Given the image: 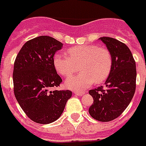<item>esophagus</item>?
Instances as JSON below:
<instances>
[{
	"label": "esophagus",
	"mask_w": 146,
	"mask_h": 146,
	"mask_svg": "<svg viewBox=\"0 0 146 146\" xmlns=\"http://www.w3.org/2000/svg\"><path fill=\"white\" fill-rule=\"evenodd\" d=\"M74 94H76V95H78V96H82L84 94H85V92H77V91H76V92H74Z\"/></svg>",
	"instance_id": "34e87169"
}]
</instances>
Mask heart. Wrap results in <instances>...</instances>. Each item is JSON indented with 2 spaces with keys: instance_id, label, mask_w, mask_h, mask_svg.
Wrapping results in <instances>:
<instances>
[{
  "instance_id": "heart-1",
  "label": "heart",
  "mask_w": 146,
  "mask_h": 146,
  "mask_svg": "<svg viewBox=\"0 0 146 146\" xmlns=\"http://www.w3.org/2000/svg\"><path fill=\"white\" fill-rule=\"evenodd\" d=\"M67 54H56L53 61L57 72L64 77L73 75L80 66L82 73L70 77L65 82L70 89L83 91L94 82L102 83L111 72L112 55L104 47L80 45L69 48Z\"/></svg>"
}]
</instances>
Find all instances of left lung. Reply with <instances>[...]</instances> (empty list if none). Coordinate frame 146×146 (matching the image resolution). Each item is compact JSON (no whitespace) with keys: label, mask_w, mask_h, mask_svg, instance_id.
I'll return each mask as SVG.
<instances>
[{"label":"left lung","mask_w":146,"mask_h":146,"mask_svg":"<svg viewBox=\"0 0 146 146\" xmlns=\"http://www.w3.org/2000/svg\"><path fill=\"white\" fill-rule=\"evenodd\" d=\"M112 55L110 75L103 86L90 90L94 99L88 112L96 120L106 122L117 118L131 103L136 90V62L126 45L112 37L99 38Z\"/></svg>","instance_id":"1"}]
</instances>
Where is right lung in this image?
<instances>
[{
    "mask_svg": "<svg viewBox=\"0 0 146 146\" xmlns=\"http://www.w3.org/2000/svg\"><path fill=\"white\" fill-rule=\"evenodd\" d=\"M63 44L53 37L40 36L26 42L14 62V94L25 113L34 122L46 124L64 112L72 92L50 91L62 82L54 66V53Z\"/></svg>",
    "mask_w": 146,
    "mask_h": 146,
    "instance_id": "right-lung-1",
    "label": "right lung"
}]
</instances>
